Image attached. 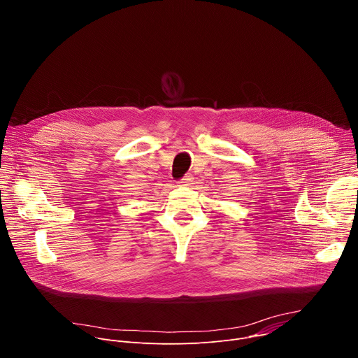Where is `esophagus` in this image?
I'll return each mask as SVG.
<instances>
[{
  "label": "esophagus",
  "instance_id": "1",
  "mask_svg": "<svg viewBox=\"0 0 358 358\" xmlns=\"http://www.w3.org/2000/svg\"><path fill=\"white\" fill-rule=\"evenodd\" d=\"M192 180H194V177L191 176V174H187V176H184V178H181V185H189L191 182H192Z\"/></svg>",
  "mask_w": 358,
  "mask_h": 358
}]
</instances>
